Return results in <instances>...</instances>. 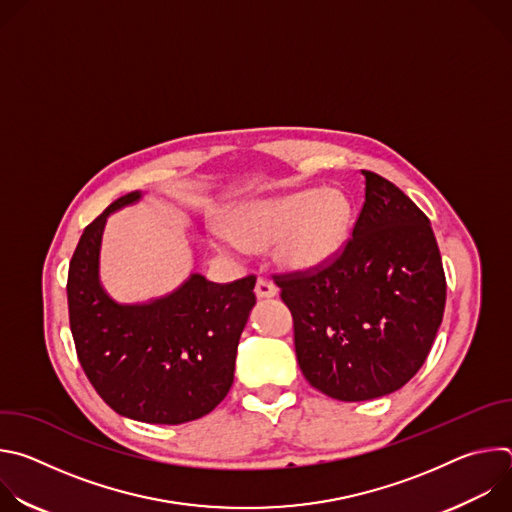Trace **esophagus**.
Returning <instances> with one entry per match:
<instances>
[{"label": "esophagus", "mask_w": 512, "mask_h": 512, "mask_svg": "<svg viewBox=\"0 0 512 512\" xmlns=\"http://www.w3.org/2000/svg\"><path fill=\"white\" fill-rule=\"evenodd\" d=\"M255 296L259 300H267V298H275L277 296V287L267 279V277H259L255 283Z\"/></svg>", "instance_id": "1"}]
</instances>
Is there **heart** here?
<instances>
[{
    "label": "heart",
    "instance_id": "heart-1",
    "mask_svg": "<svg viewBox=\"0 0 512 512\" xmlns=\"http://www.w3.org/2000/svg\"><path fill=\"white\" fill-rule=\"evenodd\" d=\"M348 225L350 200L344 192L300 190L239 206L231 218V235H221L216 243L227 251L279 243L285 265L310 269L342 247Z\"/></svg>",
    "mask_w": 512,
    "mask_h": 512
}]
</instances>
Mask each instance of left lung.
<instances>
[{"label": "left lung", "mask_w": 512, "mask_h": 512, "mask_svg": "<svg viewBox=\"0 0 512 512\" xmlns=\"http://www.w3.org/2000/svg\"><path fill=\"white\" fill-rule=\"evenodd\" d=\"M352 237L324 263L273 273L294 318L306 381L338 401L409 383L444 318L446 275L429 218L393 182L362 170Z\"/></svg>", "instance_id": "1"}]
</instances>
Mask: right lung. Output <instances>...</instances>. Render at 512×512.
<instances>
[{
  "label": "right lung",
  "mask_w": 512,
  "mask_h": 512,
  "mask_svg": "<svg viewBox=\"0 0 512 512\" xmlns=\"http://www.w3.org/2000/svg\"><path fill=\"white\" fill-rule=\"evenodd\" d=\"M139 198L129 192L85 229L68 267V318L81 367L119 415L178 425L210 413L235 377L241 332L255 306V275L214 283L194 273L168 298L115 304L99 283L107 216Z\"/></svg>",
  "instance_id": "right-lung-1"
}]
</instances>
